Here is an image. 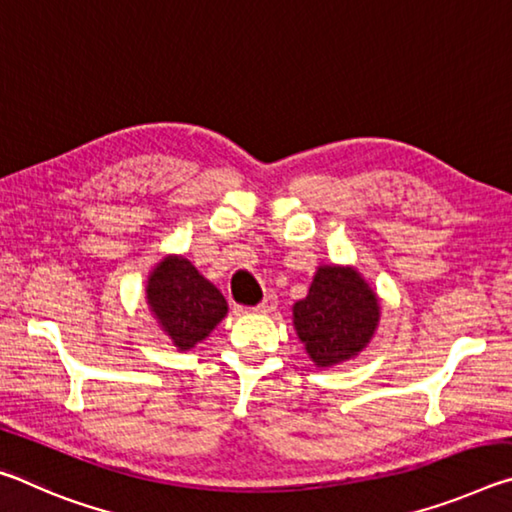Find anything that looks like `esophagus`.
<instances>
[{
    "label": "esophagus",
    "instance_id": "esophagus-1",
    "mask_svg": "<svg viewBox=\"0 0 512 512\" xmlns=\"http://www.w3.org/2000/svg\"><path fill=\"white\" fill-rule=\"evenodd\" d=\"M275 307H277L275 293H268V296H264V300L259 302L257 307H253V311L255 314H271V311H275Z\"/></svg>",
    "mask_w": 512,
    "mask_h": 512
}]
</instances>
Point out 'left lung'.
I'll use <instances>...</instances> for the list:
<instances>
[{
	"label": "left lung",
	"instance_id": "left-lung-1",
	"mask_svg": "<svg viewBox=\"0 0 512 512\" xmlns=\"http://www.w3.org/2000/svg\"><path fill=\"white\" fill-rule=\"evenodd\" d=\"M381 302L357 268L320 264L307 296L293 305V327L316 368L357 357L372 341Z\"/></svg>",
	"mask_w": 512,
	"mask_h": 512
}]
</instances>
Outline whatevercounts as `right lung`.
<instances>
[{
	"label": "right lung",
	"instance_id": "1",
	"mask_svg": "<svg viewBox=\"0 0 512 512\" xmlns=\"http://www.w3.org/2000/svg\"><path fill=\"white\" fill-rule=\"evenodd\" d=\"M146 305L178 352L196 348L228 314L223 293L183 255L162 257L151 268Z\"/></svg>",
	"mask_w": 512,
	"mask_h": 512
}]
</instances>
